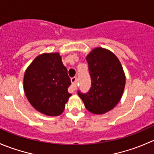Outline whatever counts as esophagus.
<instances>
[{
  "mask_svg": "<svg viewBox=\"0 0 154 154\" xmlns=\"http://www.w3.org/2000/svg\"><path fill=\"white\" fill-rule=\"evenodd\" d=\"M71 83H72V87L71 88V92H74V91L77 88V77H72L71 79Z\"/></svg>",
  "mask_w": 154,
  "mask_h": 154,
  "instance_id": "34e87169",
  "label": "esophagus"
}]
</instances>
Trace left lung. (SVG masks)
<instances>
[{
    "mask_svg": "<svg viewBox=\"0 0 154 154\" xmlns=\"http://www.w3.org/2000/svg\"><path fill=\"white\" fill-rule=\"evenodd\" d=\"M91 86L87 94L78 92L90 112L104 114L120 101L126 77L118 57L109 50L97 47L86 56Z\"/></svg>",
    "mask_w": 154,
    "mask_h": 154,
    "instance_id": "1",
    "label": "left lung"
}]
</instances>
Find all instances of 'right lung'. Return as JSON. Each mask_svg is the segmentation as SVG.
<instances>
[{
  "label": "right lung",
  "instance_id": "right-lung-1",
  "mask_svg": "<svg viewBox=\"0 0 154 154\" xmlns=\"http://www.w3.org/2000/svg\"><path fill=\"white\" fill-rule=\"evenodd\" d=\"M71 79L59 53H44L35 57L26 69L24 91L35 109L48 116L63 112L71 94Z\"/></svg>",
  "mask_w": 154,
  "mask_h": 154
}]
</instances>
